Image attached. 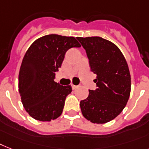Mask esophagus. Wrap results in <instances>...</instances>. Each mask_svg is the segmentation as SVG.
I'll return each instance as SVG.
<instances>
[{"label":"esophagus","instance_id":"esophagus-1","mask_svg":"<svg viewBox=\"0 0 149 149\" xmlns=\"http://www.w3.org/2000/svg\"><path fill=\"white\" fill-rule=\"evenodd\" d=\"M71 86H72V89H76L77 87H78V86H75V85H73V84H72V85H71Z\"/></svg>","mask_w":149,"mask_h":149}]
</instances>
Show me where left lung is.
I'll return each instance as SVG.
<instances>
[{
	"label": "left lung",
	"mask_w": 149,
	"mask_h": 149,
	"mask_svg": "<svg viewBox=\"0 0 149 149\" xmlns=\"http://www.w3.org/2000/svg\"><path fill=\"white\" fill-rule=\"evenodd\" d=\"M86 49L97 89L80 101L83 116L93 123L103 124L120 114L129 100L131 76L123 54L114 43L100 37H77Z\"/></svg>",
	"instance_id": "obj_1"
}]
</instances>
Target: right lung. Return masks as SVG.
<instances>
[{"label":"right lung","mask_w":149,"mask_h":149,"mask_svg":"<svg viewBox=\"0 0 149 149\" xmlns=\"http://www.w3.org/2000/svg\"><path fill=\"white\" fill-rule=\"evenodd\" d=\"M80 47L73 37L49 34L36 40L26 50L18 87L23 106L32 118L49 122L62 114L72 87L56 83L55 72L61 67L66 51Z\"/></svg>","instance_id":"obj_1"}]
</instances>
